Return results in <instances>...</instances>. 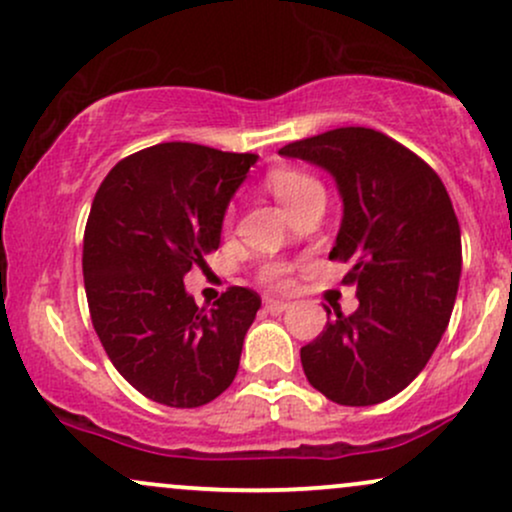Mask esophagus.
<instances>
[{"label": "esophagus", "mask_w": 512, "mask_h": 512, "mask_svg": "<svg viewBox=\"0 0 512 512\" xmlns=\"http://www.w3.org/2000/svg\"><path fill=\"white\" fill-rule=\"evenodd\" d=\"M264 308L272 310V313H284V310L291 308V303L289 301H281V298L267 296V298H264Z\"/></svg>", "instance_id": "1"}]
</instances>
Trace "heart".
Returning <instances> with one entry per match:
<instances>
[{"label":"heart","mask_w":512,"mask_h":512,"mask_svg":"<svg viewBox=\"0 0 512 512\" xmlns=\"http://www.w3.org/2000/svg\"><path fill=\"white\" fill-rule=\"evenodd\" d=\"M267 187L272 190V195L284 204L286 211L293 214L308 197L317 195V192H325L322 185L313 175L303 173L296 168H276L267 175ZM286 276H289V264L284 262H264L260 267V281L272 286L286 284Z\"/></svg>","instance_id":"heart-1"}]
</instances>
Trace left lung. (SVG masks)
<instances>
[{
	"mask_svg": "<svg viewBox=\"0 0 512 512\" xmlns=\"http://www.w3.org/2000/svg\"><path fill=\"white\" fill-rule=\"evenodd\" d=\"M325 168L344 204L330 260L349 262L354 315L332 317L301 349L305 378L332 402L368 407L424 370L448 327L462 272L460 223L436 170L368 127L279 149ZM330 313V310H327Z\"/></svg>",
	"mask_w": 512,
	"mask_h": 512,
	"instance_id": "left-lung-1",
	"label": "left lung"
}]
</instances>
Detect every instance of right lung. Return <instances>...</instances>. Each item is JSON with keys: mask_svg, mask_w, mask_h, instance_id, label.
<instances>
[{"mask_svg": "<svg viewBox=\"0 0 512 512\" xmlns=\"http://www.w3.org/2000/svg\"><path fill=\"white\" fill-rule=\"evenodd\" d=\"M255 154L168 142L122 158L93 197L84 286L93 330L134 390L178 409L228 390L260 296L231 286L216 308L185 291L192 264L219 248L228 202Z\"/></svg>", "mask_w": 512, "mask_h": 512, "instance_id": "1", "label": "right lung"}]
</instances>
